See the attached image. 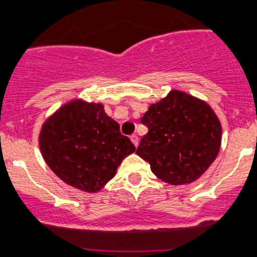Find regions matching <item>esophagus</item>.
Instances as JSON below:
<instances>
[{
    "instance_id": "esophagus-1",
    "label": "esophagus",
    "mask_w": 257,
    "mask_h": 257,
    "mask_svg": "<svg viewBox=\"0 0 257 257\" xmlns=\"http://www.w3.org/2000/svg\"><path fill=\"white\" fill-rule=\"evenodd\" d=\"M131 140H132V143H133L135 145V148H137L138 144H139V138H138V135L137 134L131 135Z\"/></svg>"
}]
</instances>
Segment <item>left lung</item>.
<instances>
[{
    "label": "left lung",
    "mask_w": 257,
    "mask_h": 257,
    "mask_svg": "<svg viewBox=\"0 0 257 257\" xmlns=\"http://www.w3.org/2000/svg\"><path fill=\"white\" fill-rule=\"evenodd\" d=\"M148 126L137 154L152 173L173 185L189 184L210 167L218 155L222 126L204 101L173 90L152 103L143 115Z\"/></svg>",
    "instance_id": "obj_1"
}]
</instances>
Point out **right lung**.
I'll use <instances>...</instances> for the list:
<instances>
[{"mask_svg":"<svg viewBox=\"0 0 257 257\" xmlns=\"http://www.w3.org/2000/svg\"><path fill=\"white\" fill-rule=\"evenodd\" d=\"M40 150L47 166L64 183L96 193L113 178L135 146L102 105L72 101L42 125Z\"/></svg>","mask_w":257,"mask_h":257,"instance_id":"obj_1","label":"right lung"}]
</instances>
